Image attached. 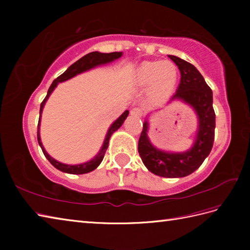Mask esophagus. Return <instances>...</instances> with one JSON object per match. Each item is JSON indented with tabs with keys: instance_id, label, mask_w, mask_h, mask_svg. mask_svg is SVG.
Here are the masks:
<instances>
[{
	"instance_id": "34e87169",
	"label": "esophagus",
	"mask_w": 250,
	"mask_h": 250,
	"mask_svg": "<svg viewBox=\"0 0 250 250\" xmlns=\"http://www.w3.org/2000/svg\"><path fill=\"white\" fill-rule=\"evenodd\" d=\"M131 115L134 117H142L143 116V109L140 107H134L131 110Z\"/></svg>"
}]
</instances>
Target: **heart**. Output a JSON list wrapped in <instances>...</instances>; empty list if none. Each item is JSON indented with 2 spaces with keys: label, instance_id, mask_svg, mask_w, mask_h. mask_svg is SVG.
Wrapping results in <instances>:
<instances>
[{
  "label": "heart",
  "instance_id": "1",
  "mask_svg": "<svg viewBox=\"0 0 250 250\" xmlns=\"http://www.w3.org/2000/svg\"><path fill=\"white\" fill-rule=\"evenodd\" d=\"M178 79L177 66L172 61H144L136 67L134 83L146 88L153 100H164L172 94Z\"/></svg>",
  "mask_w": 250,
  "mask_h": 250
}]
</instances>
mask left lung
<instances>
[{"label": "left lung", "instance_id": "1", "mask_svg": "<svg viewBox=\"0 0 250 250\" xmlns=\"http://www.w3.org/2000/svg\"><path fill=\"white\" fill-rule=\"evenodd\" d=\"M168 58L180 71L179 86L168 103L182 101L193 108L198 117L194 142L188 150L183 152L159 149L148 137L149 122L146 119L139 141V152L148 171L161 177L177 178L193 173L209 155L214 144L216 115L213 108V91L196 67L176 56L169 55Z\"/></svg>", "mask_w": 250, "mask_h": 250}]
</instances>
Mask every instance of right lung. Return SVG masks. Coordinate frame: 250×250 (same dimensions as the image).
Segmentation results:
<instances>
[{
    "label": "right lung",
    "instance_id": "add662e5",
    "mask_svg": "<svg viewBox=\"0 0 250 250\" xmlns=\"http://www.w3.org/2000/svg\"><path fill=\"white\" fill-rule=\"evenodd\" d=\"M122 56V52H109V54H103V52H99V51H93V52H90V54L83 56L81 59L77 60L75 63H73V64L67 67V70L61 74V75L56 78L54 82H52L51 86L48 89V92H47L46 98L44 99L43 102L41 104V108H40V119H39V125H37V141H39V144L42 148V150H43V153L45 155V157L47 158V160H48L52 166H54L56 168L59 169L61 172H64V173H68V174H86L93 171V169L97 168L101 162H102L104 155H105V151L107 149L108 147V143H109V139L111 134L114 133L115 131L118 130L120 126L124 124L125 120L126 117L129 115V110H125V113H122V115L119 117L118 119H116L111 125L109 126V129L107 130V133L105 135V140L103 142V145L101 147L100 151L95 155V157H93L91 160H89L87 162H83L81 164H65V163H62L57 161L56 159H54L52 157H50L48 155V152L45 150V148L43 146V143L41 141V134H40V125H41V118H42V113H43V109H44V106L47 102V100L50 97V94L52 93V91L56 89V87L58 86V83H63V82H66L68 79H71L73 77H75L78 74H82L83 72H87L89 70H92V68L100 66V65H104V64H107V63L113 62L117 59H119V58Z\"/></svg>",
    "mask_w": 250,
    "mask_h": 250
}]
</instances>
